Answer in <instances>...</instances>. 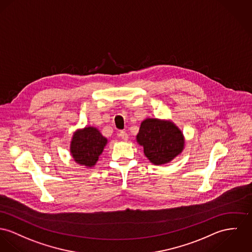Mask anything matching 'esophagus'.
I'll use <instances>...</instances> for the list:
<instances>
[{
  "instance_id": "esophagus-1",
  "label": "esophagus",
  "mask_w": 252,
  "mask_h": 252,
  "mask_svg": "<svg viewBox=\"0 0 252 252\" xmlns=\"http://www.w3.org/2000/svg\"><path fill=\"white\" fill-rule=\"evenodd\" d=\"M119 136L123 139V140H127V138H128V135H127V133L126 132V131H124V130H121L120 131V133H119Z\"/></svg>"
}]
</instances>
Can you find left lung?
Wrapping results in <instances>:
<instances>
[{
	"mask_svg": "<svg viewBox=\"0 0 252 252\" xmlns=\"http://www.w3.org/2000/svg\"><path fill=\"white\" fill-rule=\"evenodd\" d=\"M138 143L144 147V154L155 165L172 161L184 146L181 131L171 122L147 119L142 122Z\"/></svg>",
	"mask_w": 252,
	"mask_h": 252,
	"instance_id": "obj_1",
	"label": "left lung"
}]
</instances>
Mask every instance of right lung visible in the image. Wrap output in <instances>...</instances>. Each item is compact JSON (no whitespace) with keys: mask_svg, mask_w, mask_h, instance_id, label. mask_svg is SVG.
Wrapping results in <instances>:
<instances>
[{"mask_svg":"<svg viewBox=\"0 0 252 252\" xmlns=\"http://www.w3.org/2000/svg\"><path fill=\"white\" fill-rule=\"evenodd\" d=\"M107 140L95 127L78 130L71 143V153L76 162L86 167H93L101 155Z\"/></svg>","mask_w":252,"mask_h":252,"instance_id":"right-lung-1","label":"right lung"}]
</instances>
